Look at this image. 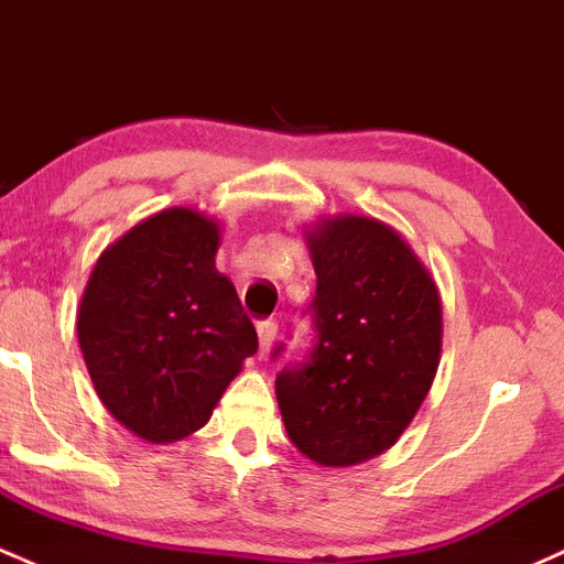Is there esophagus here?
<instances>
[{"mask_svg":"<svg viewBox=\"0 0 564 564\" xmlns=\"http://www.w3.org/2000/svg\"><path fill=\"white\" fill-rule=\"evenodd\" d=\"M275 334H278V323L275 321H262L257 323V336H260V352H270V347H273L275 341Z\"/></svg>","mask_w":564,"mask_h":564,"instance_id":"esophagus-1","label":"esophagus"}]
</instances>
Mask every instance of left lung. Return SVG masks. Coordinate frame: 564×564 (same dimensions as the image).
<instances>
[{"label":"left lung","instance_id":"left-lung-1","mask_svg":"<svg viewBox=\"0 0 564 564\" xmlns=\"http://www.w3.org/2000/svg\"><path fill=\"white\" fill-rule=\"evenodd\" d=\"M307 249L318 345L278 373V408L302 456L352 467L392 448L422 408L443 349V302L416 251L377 217H321Z\"/></svg>","mask_w":564,"mask_h":564}]
</instances>
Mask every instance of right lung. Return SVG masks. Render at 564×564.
I'll return each instance as SVG.
<instances>
[{
    "label": "right lung",
    "instance_id": "right-lung-1",
    "mask_svg": "<svg viewBox=\"0 0 564 564\" xmlns=\"http://www.w3.org/2000/svg\"><path fill=\"white\" fill-rule=\"evenodd\" d=\"M219 230L198 209L159 212L108 246L84 286L76 332L89 379L145 443L200 430L257 352L254 323L215 264Z\"/></svg>",
    "mask_w": 564,
    "mask_h": 564
}]
</instances>
